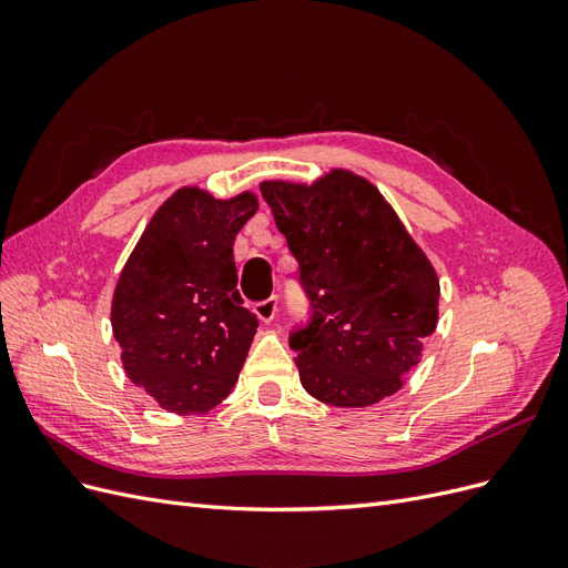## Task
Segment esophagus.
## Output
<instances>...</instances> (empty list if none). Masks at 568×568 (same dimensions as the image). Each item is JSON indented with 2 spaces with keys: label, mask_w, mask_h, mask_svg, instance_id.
Segmentation results:
<instances>
[{
  "label": "esophagus",
  "mask_w": 568,
  "mask_h": 568,
  "mask_svg": "<svg viewBox=\"0 0 568 568\" xmlns=\"http://www.w3.org/2000/svg\"><path fill=\"white\" fill-rule=\"evenodd\" d=\"M277 296H270V298H265V301H261V303H255V315L261 317V322H272L274 320V315H277Z\"/></svg>",
  "instance_id": "esophagus-1"
}]
</instances>
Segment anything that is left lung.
I'll use <instances>...</instances> for the list:
<instances>
[{
  "mask_svg": "<svg viewBox=\"0 0 568 568\" xmlns=\"http://www.w3.org/2000/svg\"><path fill=\"white\" fill-rule=\"evenodd\" d=\"M311 303L291 332L303 388L336 407L379 403L419 363L438 322L434 265L379 189L348 170L315 184L263 182Z\"/></svg>",
  "mask_w": 568,
  "mask_h": 568,
  "instance_id": "1",
  "label": "left lung"
}]
</instances>
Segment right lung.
<instances>
[{
	"mask_svg": "<svg viewBox=\"0 0 568 568\" xmlns=\"http://www.w3.org/2000/svg\"><path fill=\"white\" fill-rule=\"evenodd\" d=\"M257 211L184 186L151 217L120 272L113 336L130 382L178 415L209 412L232 393L257 317L236 291L234 239Z\"/></svg>",
	"mask_w": 568,
	"mask_h": 568,
	"instance_id": "right-lung-1",
	"label": "right lung"
}]
</instances>
